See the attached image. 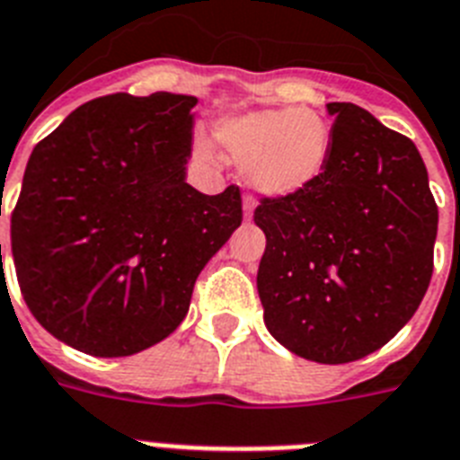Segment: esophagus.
Masks as SVG:
<instances>
[{
	"instance_id": "34e87169",
	"label": "esophagus",
	"mask_w": 460,
	"mask_h": 460,
	"mask_svg": "<svg viewBox=\"0 0 460 460\" xmlns=\"http://www.w3.org/2000/svg\"><path fill=\"white\" fill-rule=\"evenodd\" d=\"M254 208H257V200L252 196H243V212H245V217H252Z\"/></svg>"
}]
</instances>
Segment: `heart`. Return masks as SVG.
<instances>
[{
	"mask_svg": "<svg viewBox=\"0 0 460 460\" xmlns=\"http://www.w3.org/2000/svg\"><path fill=\"white\" fill-rule=\"evenodd\" d=\"M219 146L243 164L245 182L264 196L299 194L323 177L332 152V128L311 107L257 110L224 119ZM210 156L206 145L199 146Z\"/></svg>",
	"mask_w": 460,
	"mask_h": 460,
	"instance_id": "heart-1",
	"label": "heart"
}]
</instances>
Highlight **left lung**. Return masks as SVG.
Wrapping results in <instances>:
<instances>
[{"mask_svg":"<svg viewBox=\"0 0 460 460\" xmlns=\"http://www.w3.org/2000/svg\"><path fill=\"white\" fill-rule=\"evenodd\" d=\"M318 182L261 199L257 271L266 330L299 358L343 365L391 341L433 276L438 206L409 137L353 102H330Z\"/></svg>","mask_w":460,"mask_h":460,"instance_id":"obj_1","label":"left lung"}]
</instances>
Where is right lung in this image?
Instances as JSON below:
<instances>
[{
	"instance_id": "1",
	"label": "right lung",
	"mask_w": 460,
	"mask_h": 460,
	"mask_svg": "<svg viewBox=\"0 0 460 460\" xmlns=\"http://www.w3.org/2000/svg\"><path fill=\"white\" fill-rule=\"evenodd\" d=\"M194 95L128 93L81 105L34 146L11 215L22 299L81 353L164 341L199 273L243 222L241 189L187 184Z\"/></svg>"
}]
</instances>
